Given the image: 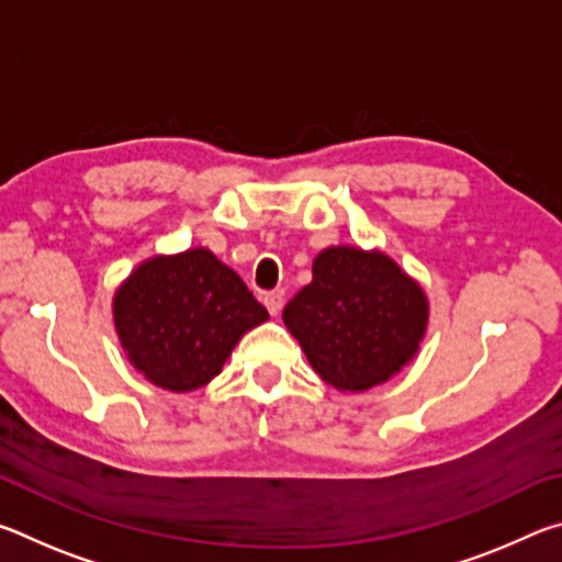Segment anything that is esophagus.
Here are the masks:
<instances>
[{
	"mask_svg": "<svg viewBox=\"0 0 562 562\" xmlns=\"http://www.w3.org/2000/svg\"><path fill=\"white\" fill-rule=\"evenodd\" d=\"M265 307H268V312L272 317H278L282 307H284V292L282 290H272L265 294Z\"/></svg>",
	"mask_w": 562,
	"mask_h": 562,
	"instance_id": "34e87169",
	"label": "esophagus"
}]
</instances>
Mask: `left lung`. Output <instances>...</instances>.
Wrapping results in <instances>:
<instances>
[{
	"mask_svg": "<svg viewBox=\"0 0 562 562\" xmlns=\"http://www.w3.org/2000/svg\"><path fill=\"white\" fill-rule=\"evenodd\" d=\"M282 319L327 384L364 392L414 359L429 300L384 252L339 245L317 255Z\"/></svg>",
	"mask_w": 562,
	"mask_h": 562,
	"instance_id": "1",
	"label": "left lung"
}]
</instances>
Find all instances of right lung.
I'll list each match as a JSON object with an SVG mask.
<instances>
[{
  "label": "right lung",
  "mask_w": 562,
  "mask_h": 562,
  "mask_svg": "<svg viewBox=\"0 0 562 562\" xmlns=\"http://www.w3.org/2000/svg\"><path fill=\"white\" fill-rule=\"evenodd\" d=\"M268 317L240 274L205 247L140 262L113 297L131 364L168 392L205 386L245 331Z\"/></svg>",
  "instance_id": "add662e5"
}]
</instances>
